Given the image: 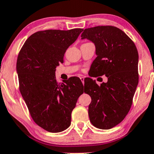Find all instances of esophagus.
Returning <instances> with one entry per match:
<instances>
[{
  "label": "esophagus",
  "mask_w": 154,
  "mask_h": 154,
  "mask_svg": "<svg viewBox=\"0 0 154 154\" xmlns=\"http://www.w3.org/2000/svg\"><path fill=\"white\" fill-rule=\"evenodd\" d=\"M80 79H81V81H82V84L84 85L85 84V82H84V79H85V78L83 77H80Z\"/></svg>",
  "instance_id": "esophagus-1"
}]
</instances>
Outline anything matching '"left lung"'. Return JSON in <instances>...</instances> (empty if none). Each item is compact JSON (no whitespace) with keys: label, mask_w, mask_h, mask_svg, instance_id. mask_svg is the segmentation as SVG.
Listing matches in <instances>:
<instances>
[{"label":"left lung","mask_w":154,"mask_h":154,"mask_svg":"<svg viewBox=\"0 0 154 154\" xmlns=\"http://www.w3.org/2000/svg\"><path fill=\"white\" fill-rule=\"evenodd\" d=\"M81 37L95 44L97 57L90 69L95 75L92 77H107L100 85L90 77L86 80L85 92L92 99L90 120L97 128L110 129L125 118L132 105L138 83V50L123 31L112 26L86 29Z\"/></svg>","instance_id":"left-lung-1"}]
</instances>
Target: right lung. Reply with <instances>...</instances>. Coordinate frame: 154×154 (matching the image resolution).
Here are the masks:
<instances>
[{"mask_svg":"<svg viewBox=\"0 0 154 154\" xmlns=\"http://www.w3.org/2000/svg\"><path fill=\"white\" fill-rule=\"evenodd\" d=\"M82 31H37L27 38L18 54L16 71L20 92L34 121L49 132H61L69 126L72 111L85 92L78 77L59 84L55 77L66 50Z\"/></svg>","mask_w":154,"mask_h":154,"instance_id":"1","label":"right lung"}]
</instances>
